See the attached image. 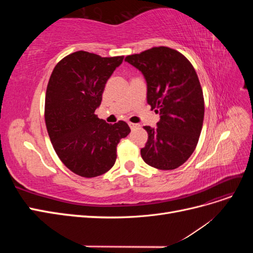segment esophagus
<instances>
[{"instance_id":"1","label":"esophagus","mask_w":253,"mask_h":253,"mask_svg":"<svg viewBox=\"0 0 253 253\" xmlns=\"http://www.w3.org/2000/svg\"><path fill=\"white\" fill-rule=\"evenodd\" d=\"M128 126H129V127H131V128H135V127H137V126H139V125L132 124V122H128Z\"/></svg>"}]
</instances>
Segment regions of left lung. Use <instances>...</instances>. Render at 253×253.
<instances>
[{
	"label": "left lung",
	"instance_id": "8db88e82",
	"mask_svg": "<svg viewBox=\"0 0 253 253\" xmlns=\"http://www.w3.org/2000/svg\"><path fill=\"white\" fill-rule=\"evenodd\" d=\"M125 60L144 76L148 103L160 116L157 127L143 126L149 137L141 157L156 169L174 170L192 155L202 132L205 102L197 74L182 53L167 46Z\"/></svg>",
	"mask_w": 253,
	"mask_h": 253
}]
</instances>
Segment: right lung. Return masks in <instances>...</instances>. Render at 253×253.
I'll return each instance as SVG.
<instances>
[{"instance_id": "1", "label": "right lung", "mask_w": 253, "mask_h": 253, "mask_svg": "<svg viewBox=\"0 0 253 253\" xmlns=\"http://www.w3.org/2000/svg\"><path fill=\"white\" fill-rule=\"evenodd\" d=\"M124 58L79 50L58 62L50 75L44 113L48 136L61 162L82 177L108 172L117 144L131 132L125 121L109 125L95 115L106 81Z\"/></svg>"}]
</instances>
